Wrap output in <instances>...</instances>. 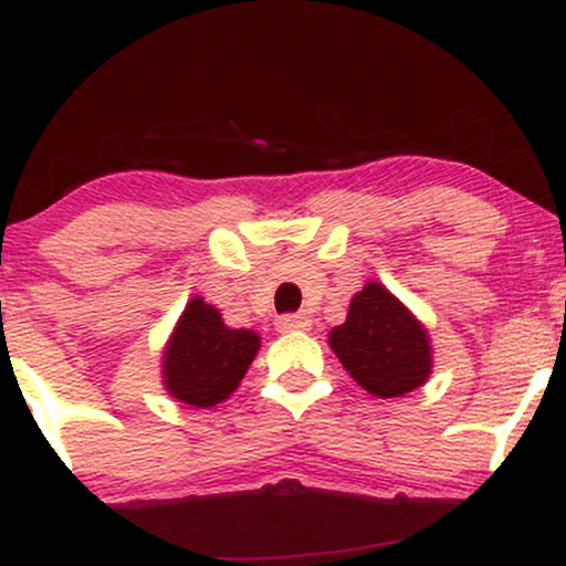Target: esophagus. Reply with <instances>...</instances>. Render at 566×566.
<instances>
[{
	"mask_svg": "<svg viewBox=\"0 0 566 566\" xmlns=\"http://www.w3.org/2000/svg\"><path fill=\"white\" fill-rule=\"evenodd\" d=\"M311 327V319L305 314H284L276 319L279 333H303Z\"/></svg>",
	"mask_w": 566,
	"mask_h": 566,
	"instance_id": "34e87169",
	"label": "esophagus"
}]
</instances>
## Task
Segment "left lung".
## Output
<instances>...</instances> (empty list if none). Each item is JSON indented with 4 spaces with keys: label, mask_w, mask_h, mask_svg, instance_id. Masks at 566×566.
Masks as SVG:
<instances>
[{
    "label": "left lung",
    "mask_w": 566,
    "mask_h": 566,
    "mask_svg": "<svg viewBox=\"0 0 566 566\" xmlns=\"http://www.w3.org/2000/svg\"><path fill=\"white\" fill-rule=\"evenodd\" d=\"M329 346L350 378L380 399L423 386L431 373L423 324L378 282L356 292L346 324L329 333Z\"/></svg>",
    "instance_id": "left-lung-1"
}]
</instances>
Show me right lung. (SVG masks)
<instances>
[{"mask_svg":"<svg viewBox=\"0 0 566 566\" xmlns=\"http://www.w3.org/2000/svg\"><path fill=\"white\" fill-rule=\"evenodd\" d=\"M258 346L252 329H229L212 305L193 297L165 354L167 391L191 407L220 405L237 391Z\"/></svg>","mask_w":566,"mask_h":566,"instance_id":"obj_1","label":"right lung"}]
</instances>
